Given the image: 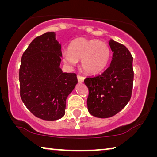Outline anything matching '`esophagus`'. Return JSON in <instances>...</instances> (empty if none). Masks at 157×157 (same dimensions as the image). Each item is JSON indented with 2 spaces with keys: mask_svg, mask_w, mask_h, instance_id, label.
I'll return each instance as SVG.
<instances>
[{
  "mask_svg": "<svg viewBox=\"0 0 157 157\" xmlns=\"http://www.w3.org/2000/svg\"><path fill=\"white\" fill-rule=\"evenodd\" d=\"M77 78H78V81L79 83H82L84 81V77L80 76V75H78L77 76Z\"/></svg>",
  "mask_w": 157,
  "mask_h": 157,
  "instance_id": "obj_1",
  "label": "esophagus"
}]
</instances>
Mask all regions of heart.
Returning <instances> with one entry per match:
<instances>
[{"mask_svg":"<svg viewBox=\"0 0 157 157\" xmlns=\"http://www.w3.org/2000/svg\"><path fill=\"white\" fill-rule=\"evenodd\" d=\"M110 48L106 43L97 39L78 38L71 42L68 51H63L62 58L64 63L72 66L81 60L83 71L94 74L101 71L109 63Z\"/></svg>","mask_w":157,"mask_h":157,"instance_id":"b5f03b06","label":"heart"}]
</instances>
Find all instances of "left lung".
<instances>
[{"label": "left lung", "mask_w": 157, "mask_h": 157, "mask_svg": "<svg viewBox=\"0 0 157 157\" xmlns=\"http://www.w3.org/2000/svg\"><path fill=\"white\" fill-rule=\"evenodd\" d=\"M109 44L113 52L110 65L102 74L84 80L89 89L88 111L101 119L113 117L126 106L132 96L134 81L129 51L112 39Z\"/></svg>", "instance_id": "obj_1"}]
</instances>
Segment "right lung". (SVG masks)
<instances>
[{
	"label": "right lung",
	"instance_id": "right-lung-1",
	"mask_svg": "<svg viewBox=\"0 0 157 157\" xmlns=\"http://www.w3.org/2000/svg\"><path fill=\"white\" fill-rule=\"evenodd\" d=\"M61 56L55 33L47 32L34 38L21 58V98L27 109L43 120L63 117L66 98L78 83L76 74L62 71Z\"/></svg>",
	"mask_w": 157,
	"mask_h": 157
}]
</instances>
